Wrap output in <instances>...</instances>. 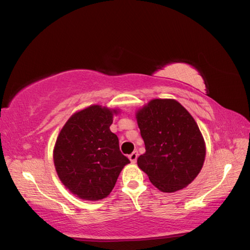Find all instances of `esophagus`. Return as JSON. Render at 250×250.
Returning a JSON list of instances; mask_svg holds the SVG:
<instances>
[{"mask_svg":"<svg viewBox=\"0 0 250 250\" xmlns=\"http://www.w3.org/2000/svg\"><path fill=\"white\" fill-rule=\"evenodd\" d=\"M128 157H129V160H130L131 163H135L137 161V157H138V152L134 151L131 154H129Z\"/></svg>","mask_w":250,"mask_h":250,"instance_id":"esophagus-1","label":"esophagus"}]
</instances>
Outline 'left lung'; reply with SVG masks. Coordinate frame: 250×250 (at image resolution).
<instances>
[{
  "label": "left lung",
  "instance_id": "1",
  "mask_svg": "<svg viewBox=\"0 0 250 250\" xmlns=\"http://www.w3.org/2000/svg\"><path fill=\"white\" fill-rule=\"evenodd\" d=\"M146 153L138 166L162 192H176L195 179L206 149L192 115L176 100L153 99L136 115Z\"/></svg>",
  "mask_w": 250,
  "mask_h": 250
}]
</instances>
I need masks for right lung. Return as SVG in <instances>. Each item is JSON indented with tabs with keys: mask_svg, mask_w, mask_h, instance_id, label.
<instances>
[{
	"mask_svg": "<svg viewBox=\"0 0 250 250\" xmlns=\"http://www.w3.org/2000/svg\"><path fill=\"white\" fill-rule=\"evenodd\" d=\"M113 113L116 110L90 105L71 116L56 141V171L65 188L82 200L108 196L121 170L130 163L110 130Z\"/></svg>",
	"mask_w": 250,
	"mask_h": 250,
	"instance_id": "1",
	"label": "right lung"
}]
</instances>
